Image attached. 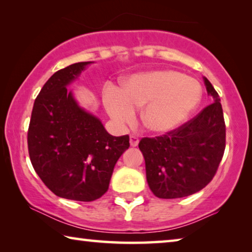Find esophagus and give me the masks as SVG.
Segmentation results:
<instances>
[{"instance_id": "1", "label": "esophagus", "mask_w": 252, "mask_h": 252, "mask_svg": "<svg viewBox=\"0 0 252 252\" xmlns=\"http://www.w3.org/2000/svg\"><path fill=\"white\" fill-rule=\"evenodd\" d=\"M130 144H131V147H138L139 139L134 135H131L130 136Z\"/></svg>"}]
</instances>
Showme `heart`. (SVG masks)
Segmentation results:
<instances>
[{"label": "heart", "instance_id": "b5f03b06", "mask_svg": "<svg viewBox=\"0 0 252 252\" xmlns=\"http://www.w3.org/2000/svg\"><path fill=\"white\" fill-rule=\"evenodd\" d=\"M201 99V84L174 70L135 73L120 89L108 85L103 92V103L111 118L119 123H130L134 119V109L143 106V126L155 134L179 129Z\"/></svg>", "mask_w": 252, "mask_h": 252}]
</instances>
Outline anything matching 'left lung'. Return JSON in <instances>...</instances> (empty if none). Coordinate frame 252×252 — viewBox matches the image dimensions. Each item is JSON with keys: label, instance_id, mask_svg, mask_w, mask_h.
I'll use <instances>...</instances> for the list:
<instances>
[{"label": "left lung", "instance_id": "1", "mask_svg": "<svg viewBox=\"0 0 252 252\" xmlns=\"http://www.w3.org/2000/svg\"><path fill=\"white\" fill-rule=\"evenodd\" d=\"M215 102L170 133L143 138L139 143L146 161L147 181L161 199L183 198L212 180L225 148L222 106L215 88L203 78Z\"/></svg>", "mask_w": 252, "mask_h": 252}]
</instances>
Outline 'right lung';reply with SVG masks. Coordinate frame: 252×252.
I'll use <instances>...</instances> for the list:
<instances>
[{"label":"right lung","mask_w":252,"mask_h":252,"mask_svg":"<svg viewBox=\"0 0 252 252\" xmlns=\"http://www.w3.org/2000/svg\"><path fill=\"white\" fill-rule=\"evenodd\" d=\"M91 63H74L46 81L28 131L30 159L44 185L58 197L85 202L108 191L114 165L130 147L129 135L108 133L67 90Z\"/></svg>","instance_id":"1"}]
</instances>
